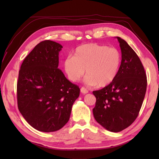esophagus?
<instances>
[{
    "instance_id": "34e87169",
    "label": "esophagus",
    "mask_w": 159,
    "mask_h": 159,
    "mask_svg": "<svg viewBox=\"0 0 159 159\" xmlns=\"http://www.w3.org/2000/svg\"><path fill=\"white\" fill-rule=\"evenodd\" d=\"M80 92H81L83 94H86V93H88L89 92H88V90L85 88V87H81V88H80Z\"/></svg>"
}]
</instances>
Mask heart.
I'll use <instances>...</instances> for the list:
<instances>
[{"instance_id":"heart-1","label":"heart","mask_w":159,"mask_h":159,"mask_svg":"<svg viewBox=\"0 0 159 159\" xmlns=\"http://www.w3.org/2000/svg\"><path fill=\"white\" fill-rule=\"evenodd\" d=\"M121 61L117 49L91 43L76 48L73 57L68 56L64 60L63 67L71 81L79 80L85 70V82L88 85L105 87L116 79Z\"/></svg>"}]
</instances>
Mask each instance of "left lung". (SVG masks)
<instances>
[{"label": "left lung", "mask_w": 159, "mask_h": 159, "mask_svg": "<svg viewBox=\"0 0 159 159\" xmlns=\"http://www.w3.org/2000/svg\"><path fill=\"white\" fill-rule=\"evenodd\" d=\"M116 38L121 52L119 72L109 85L93 92L96 98L94 118L113 133L123 130L136 120L147 87L146 74L139 57L125 40Z\"/></svg>", "instance_id": "1"}]
</instances>
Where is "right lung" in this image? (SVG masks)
Here are the masks:
<instances>
[{
    "label": "right lung",
    "instance_id": "obj_1",
    "mask_svg": "<svg viewBox=\"0 0 159 159\" xmlns=\"http://www.w3.org/2000/svg\"><path fill=\"white\" fill-rule=\"evenodd\" d=\"M63 46L45 40L26 57L20 67L17 98L20 113L35 129L55 132L68 121L80 89L58 68Z\"/></svg>",
    "mask_w": 159,
    "mask_h": 159
}]
</instances>
